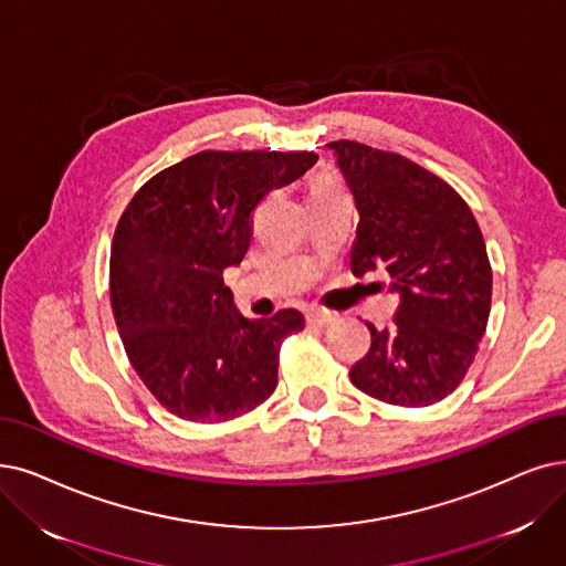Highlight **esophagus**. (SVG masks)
Masks as SVG:
<instances>
[{"label": "esophagus", "mask_w": 566, "mask_h": 566, "mask_svg": "<svg viewBox=\"0 0 566 566\" xmlns=\"http://www.w3.org/2000/svg\"><path fill=\"white\" fill-rule=\"evenodd\" d=\"M334 321H336V313H332V311L315 308V311H311V313L306 315V323H308V325H318V327L332 325Z\"/></svg>", "instance_id": "34e87169"}]
</instances>
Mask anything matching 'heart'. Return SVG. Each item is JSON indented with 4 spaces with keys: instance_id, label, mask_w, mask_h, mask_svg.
<instances>
[{
    "instance_id": "obj_1",
    "label": "heart",
    "mask_w": 566,
    "mask_h": 566,
    "mask_svg": "<svg viewBox=\"0 0 566 566\" xmlns=\"http://www.w3.org/2000/svg\"><path fill=\"white\" fill-rule=\"evenodd\" d=\"M344 186L334 174H318L311 184V195H329V192H342Z\"/></svg>"
}]
</instances>
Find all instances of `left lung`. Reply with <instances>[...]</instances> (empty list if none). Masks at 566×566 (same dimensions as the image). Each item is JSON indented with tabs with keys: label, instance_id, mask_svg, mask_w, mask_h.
I'll return each mask as SVG.
<instances>
[{
	"label": "left lung",
	"instance_id": "left-lung-1",
	"mask_svg": "<svg viewBox=\"0 0 566 566\" xmlns=\"http://www.w3.org/2000/svg\"><path fill=\"white\" fill-rule=\"evenodd\" d=\"M329 148L359 211L353 274L382 266L401 295L390 327L367 325L371 348L350 382L386 403H437L460 386L488 327L483 232L467 201L409 157L348 139Z\"/></svg>",
	"mask_w": 566,
	"mask_h": 566
}]
</instances>
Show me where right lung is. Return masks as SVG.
Here are the masks:
<instances>
[{
    "label": "right lung",
    "instance_id": "obj_1",
    "mask_svg": "<svg viewBox=\"0 0 566 566\" xmlns=\"http://www.w3.org/2000/svg\"><path fill=\"white\" fill-rule=\"evenodd\" d=\"M315 160L311 150H201L125 207L111 243L113 318L129 365L176 418L232 420L276 390L281 346L304 315L243 318L222 271L243 260L260 201Z\"/></svg>",
    "mask_w": 566,
    "mask_h": 566
}]
</instances>
